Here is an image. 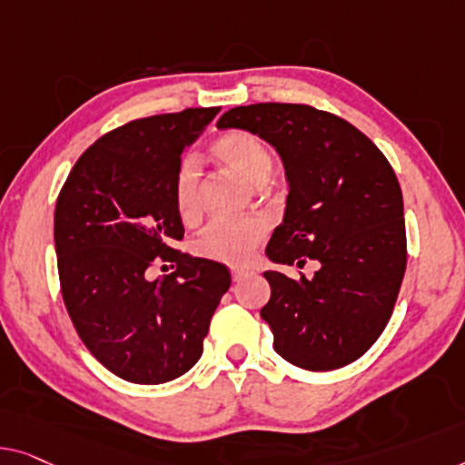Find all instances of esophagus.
I'll list each match as a JSON object with an SVG mask.
<instances>
[{
  "mask_svg": "<svg viewBox=\"0 0 465 465\" xmlns=\"http://www.w3.org/2000/svg\"><path fill=\"white\" fill-rule=\"evenodd\" d=\"M251 275H252V269H248V267H233L232 269L233 282H242V280H246V277H251Z\"/></svg>",
  "mask_w": 465,
  "mask_h": 465,
  "instance_id": "1",
  "label": "esophagus"
}]
</instances>
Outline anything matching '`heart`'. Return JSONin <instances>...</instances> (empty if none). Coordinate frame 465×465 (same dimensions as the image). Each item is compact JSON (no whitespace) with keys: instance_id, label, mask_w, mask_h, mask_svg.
<instances>
[{"instance_id":"1","label":"heart","mask_w":465,"mask_h":465,"mask_svg":"<svg viewBox=\"0 0 465 465\" xmlns=\"http://www.w3.org/2000/svg\"><path fill=\"white\" fill-rule=\"evenodd\" d=\"M211 154L221 169L240 182L259 188L273 171V156L265 143L246 131H230L211 145ZM173 196L179 217L192 221L200 209V171L192 161H183L175 173ZM265 227L256 219L214 221L193 242V251L211 261L242 265L251 259L256 246L261 244Z\"/></svg>"}]
</instances>
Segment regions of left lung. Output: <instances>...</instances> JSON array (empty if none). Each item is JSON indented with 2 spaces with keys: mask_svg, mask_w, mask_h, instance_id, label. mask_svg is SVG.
Masks as SVG:
<instances>
[{
  "mask_svg": "<svg viewBox=\"0 0 465 465\" xmlns=\"http://www.w3.org/2000/svg\"><path fill=\"white\" fill-rule=\"evenodd\" d=\"M219 129H244L273 145L288 179L269 261L304 267L299 280L265 272L272 299L261 317L288 363L330 371L357 361L382 334L407 265L403 193L370 137L307 104L227 110Z\"/></svg>",
  "mask_w": 465,
  "mask_h": 465,
  "instance_id": "1",
  "label": "left lung"
}]
</instances>
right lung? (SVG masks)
Wrapping results in <instances>:
<instances>
[{"mask_svg": "<svg viewBox=\"0 0 465 465\" xmlns=\"http://www.w3.org/2000/svg\"><path fill=\"white\" fill-rule=\"evenodd\" d=\"M219 108L131 121L83 152L54 213L62 299L83 344L135 384L171 382L203 355L232 275L171 244L183 238L173 182ZM175 272L152 281V262Z\"/></svg>", "mask_w": 465, "mask_h": 465, "instance_id": "obj_1", "label": "right lung"}]
</instances>
